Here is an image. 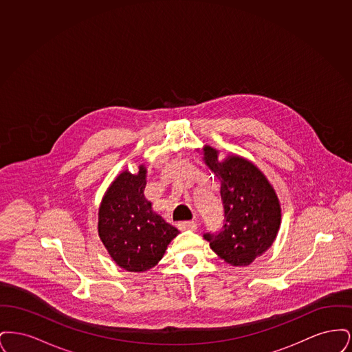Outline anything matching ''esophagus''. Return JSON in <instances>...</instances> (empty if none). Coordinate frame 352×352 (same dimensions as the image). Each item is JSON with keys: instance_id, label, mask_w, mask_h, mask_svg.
Returning a JSON list of instances; mask_svg holds the SVG:
<instances>
[{"instance_id": "34e87169", "label": "esophagus", "mask_w": 352, "mask_h": 352, "mask_svg": "<svg viewBox=\"0 0 352 352\" xmlns=\"http://www.w3.org/2000/svg\"><path fill=\"white\" fill-rule=\"evenodd\" d=\"M197 223L195 221H179L178 223V228L179 230H182V231H184V230H197Z\"/></svg>"}]
</instances>
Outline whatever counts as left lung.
<instances>
[{
    "label": "left lung",
    "instance_id": "left-lung-1",
    "mask_svg": "<svg viewBox=\"0 0 352 352\" xmlns=\"http://www.w3.org/2000/svg\"><path fill=\"white\" fill-rule=\"evenodd\" d=\"M203 148L206 165L220 181L224 224L217 234H203L211 250L234 267H247L273 244L281 223V207L267 177L251 161Z\"/></svg>",
    "mask_w": 352,
    "mask_h": 352
}]
</instances>
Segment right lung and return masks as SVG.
I'll use <instances>...</instances> for the list:
<instances>
[{"label":"right lung","instance_id":"right-lung-1","mask_svg":"<svg viewBox=\"0 0 352 352\" xmlns=\"http://www.w3.org/2000/svg\"><path fill=\"white\" fill-rule=\"evenodd\" d=\"M146 168L122 171L108 187L99 208V236L113 261L128 272L155 267L179 231L151 210L145 198Z\"/></svg>","mask_w":352,"mask_h":352}]
</instances>
